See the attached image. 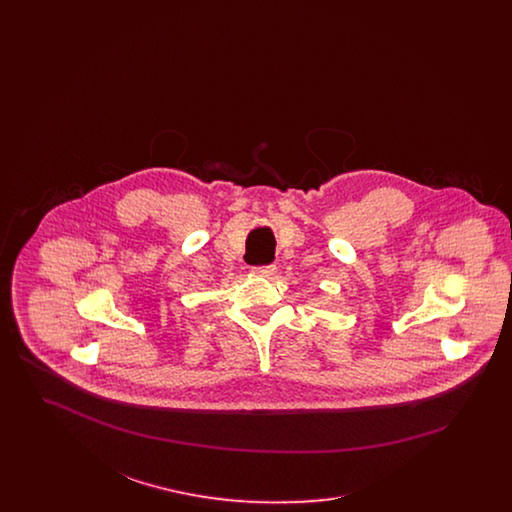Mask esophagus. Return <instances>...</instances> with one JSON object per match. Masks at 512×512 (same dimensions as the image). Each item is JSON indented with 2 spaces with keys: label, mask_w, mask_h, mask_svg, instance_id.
I'll use <instances>...</instances> for the list:
<instances>
[{
  "label": "esophagus",
  "mask_w": 512,
  "mask_h": 512,
  "mask_svg": "<svg viewBox=\"0 0 512 512\" xmlns=\"http://www.w3.org/2000/svg\"><path fill=\"white\" fill-rule=\"evenodd\" d=\"M276 272L274 265H265V267H255V274L263 276V278H270Z\"/></svg>",
  "instance_id": "34e87169"
}]
</instances>
